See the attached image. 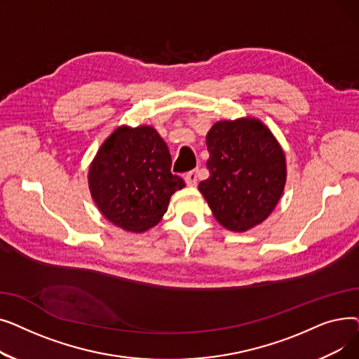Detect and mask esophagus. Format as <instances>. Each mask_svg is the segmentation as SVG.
<instances>
[{"instance_id": "esophagus-1", "label": "esophagus", "mask_w": 359, "mask_h": 359, "mask_svg": "<svg viewBox=\"0 0 359 359\" xmlns=\"http://www.w3.org/2000/svg\"><path fill=\"white\" fill-rule=\"evenodd\" d=\"M184 182L187 186H196L198 183V172L196 170H192V172H187L184 175Z\"/></svg>"}]
</instances>
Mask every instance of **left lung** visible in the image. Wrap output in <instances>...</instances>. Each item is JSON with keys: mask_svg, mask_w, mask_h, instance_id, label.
Wrapping results in <instances>:
<instances>
[{"mask_svg": "<svg viewBox=\"0 0 359 359\" xmlns=\"http://www.w3.org/2000/svg\"><path fill=\"white\" fill-rule=\"evenodd\" d=\"M210 177L199 183L225 229L246 231L265 221L284 192L287 164L272 132L257 119L217 122L206 135Z\"/></svg>", "mask_w": 359, "mask_h": 359, "instance_id": "obj_1", "label": "left lung"}]
</instances>
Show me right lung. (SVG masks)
<instances>
[{"instance_id":"right-lung-1","label":"right lung","mask_w":359,"mask_h":359,"mask_svg":"<svg viewBox=\"0 0 359 359\" xmlns=\"http://www.w3.org/2000/svg\"><path fill=\"white\" fill-rule=\"evenodd\" d=\"M90 192L118 227L142 233L161 219L184 182L172 173V156L151 126L118 128L100 147L88 172Z\"/></svg>"}]
</instances>
